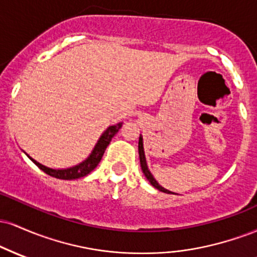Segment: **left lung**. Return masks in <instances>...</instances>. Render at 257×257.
<instances>
[{
	"mask_svg": "<svg viewBox=\"0 0 257 257\" xmlns=\"http://www.w3.org/2000/svg\"><path fill=\"white\" fill-rule=\"evenodd\" d=\"M139 158H140V164H141V169H143V173L145 174L146 179L149 180L150 184H151L153 187H156L157 190L161 191V192H164V193H173L170 192V191L166 190V188L162 187L161 185L158 184L157 181H156L155 178L152 176V174L150 173L149 168H147V164H146V159H145V153H144V146H143V138H139Z\"/></svg>",
	"mask_w": 257,
	"mask_h": 257,
	"instance_id": "left-lung-1",
	"label": "left lung"
}]
</instances>
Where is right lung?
Instances as JSON below:
<instances>
[{"label": "right lung", "instance_id": "right-lung-1", "mask_svg": "<svg viewBox=\"0 0 257 257\" xmlns=\"http://www.w3.org/2000/svg\"><path fill=\"white\" fill-rule=\"evenodd\" d=\"M122 124L123 123H118V124L116 125L108 126L104 134L101 135V138L99 139L98 144H96V146L94 147L93 152H91L89 157L85 159L84 162H82L81 164H78V166L69 168V169H61V170L51 169V168H47L42 166V164H40L38 162L35 161V159H32L30 156H28V157L30 158L31 161L34 162V163L36 164L41 170H42V172L53 176V178L61 179V180H75V179L83 178V176L88 175V174L95 169V167L98 166L99 162L101 161L102 156H104L106 147H107L108 144L111 143L112 138L118 133L120 128H122Z\"/></svg>", "mask_w": 257, "mask_h": 257}]
</instances>
